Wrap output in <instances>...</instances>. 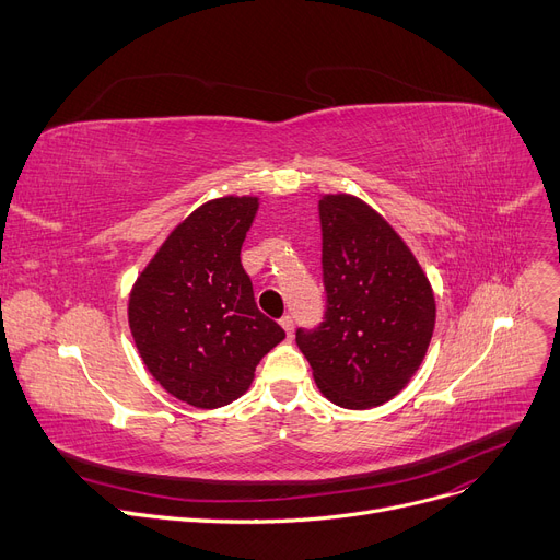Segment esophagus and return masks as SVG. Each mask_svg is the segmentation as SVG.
<instances>
[{"label":"esophagus","instance_id":"34e87169","mask_svg":"<svg viewBox=\"0 0 560 560\" xmlns=\"http://www.w3.org/2000/svg\"><path fill=\"white\" fill-rule=\"evenodd\" d=\"M279 324H281L283 330L288 332V338H292V332H294V322H292V317H290V315H283V317L279 319Z\"/></svg>","mask_w":560,"mask_h":560}]
</instances>
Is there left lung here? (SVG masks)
<instances>
[{
    "instance_id": "left-lung-1",
    "label": "left lung",
    "mask_w": 560,
    "mask_h": 560,
    "mask_svg": "<svg viewBox=\"0 0 560 560\" xmlns=\"http://www.w3.org/2000/svg\"><path fill=\"white\" fill-rule=\"evenodd\" d=\"M324 322L296 328L322 394L366 409L394 398L419 369L434 330V294L389 222L353 196H324Z\"/></svg>"
}]
</instances>
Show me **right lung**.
<instances>
[{"instance_id":"right-lung-1","label":"right lung","mask_w":560,"mask_h":560,"mask_svg":"<svg viewBox=\"0 0 560 560\" xmlns=\"http://www.w3.org/2000/svg\"><path fill=\"white\" fill-rule=\"evenodd\" d=\"M256 198H218L171 232L130 292L128 319L148 371L175 398L213 409L254 381L285 332L256 308L241 247Z\"/></svg>"}]
</instances>
